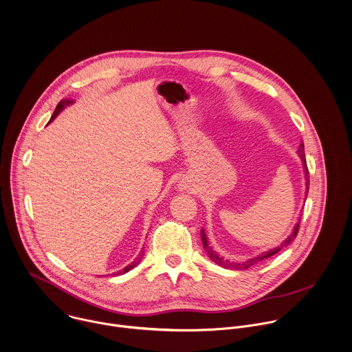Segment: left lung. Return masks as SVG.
Returning a JSON list of instances; mask_svg holds the SVG:
<instances>
[{
  "mask_svg": "<svg viewBox=\"0 0 352 352\" xmlns=\"http://www.w3.org/2000/svg\"><path fill=\"white\" fill-rule=\"evenodd\" d=\"M297 153H298V156H300V157H301V160H302V167H304V174H305V188H307V189H305V199H307V193H308V189H309V173H308L307 160H305V153H304V144H301V145H300V148H298ZM300 219H301V218H300ZM298 228H300V221L296 223V226H294V229H293V232H292V235H289V236H287V239H286V241H283L280 246H278V248H275V249H271V250H268V252H265V253H261L260 256H256V257H253V258H250V260H248V261H245V263H229L228 260L221 258V257H219L215 252H212V249L208 246V241H207V236H206V232H204V229H201V230H200V236H201L203 248L206 249V252L208 253V257H210L215 264H218V265H221V267H223V268H232V270H248V268H250V267H253V265H256V264L261 263L263 260H267V258L272 257L274 254L279 253L283 248H287V246L294 241V238L297 236Z\"/></svg>",
  "mask_w": 352,
  "mask_h": 352,
  "instance_id": "8db88e82",
  "label": "left lung"
}]
</instances>
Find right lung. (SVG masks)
Segmentation results:
<instances>
[{"instance_id":"obj_1","label":"right lung","mask_w":352,"mask_h":352,"mask_svg":"<svg viewBox=\"0 0 352 352\" xmlns=\"http://www.w3.org/2000/svg\"><path fill=\"white\" fill-rule=\"evenodd\" d=\"M74 100H72V99H62L59 103H58V106L55 107V111H54V114H52V117H51V120L50 122H52L55 117L66 107V106H69V104H72ZM144 254H145V252L144 250H141V253L138 254V257L130 264V265H127L124 270H122V271H119V272H116L114 275H122V274H126V272H129V271H131L134 267H137L140 263H141V260H142V257H144Z\"/></svg>"}]
</instances>
